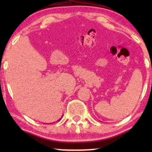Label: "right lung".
<instances>
[{"label":"right lung","mask_w":152,"mask_h":152,"mask_svg":"<svg viewBox=\"0 0 152 152\" xmlns=\"http://www.w3.org/2000/svg\"><path fill=\"white\" fill-rule=\"evenodd\" d=\"M62 116H63V115H62ZM61 118H62V117H61ZM61 118H60V119H59V120H58V121H59V120H61Z\"/></svg>","instance_id":"right-lung-1"}]
</instances>
